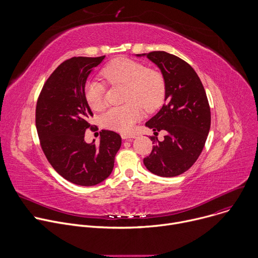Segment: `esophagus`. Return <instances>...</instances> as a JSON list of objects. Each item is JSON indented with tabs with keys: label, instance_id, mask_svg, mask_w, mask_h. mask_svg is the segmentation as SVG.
<instances>
[{
	"label": "esophagus",
	"instance_id": "esophagus-1",
	"mask_svg": "<svg viewBox=\"0 0 258 258\" xmlns=\"http://www.w3.org/2000/svg\"><path fill=\"white\" fill-rule=\"evenodd\" d=\"M121 138L123 140H128V139H135L136 135L135 134H126V133H122L121 134Z\"/></svg>",
	"mask_w": 258,
	"mask_h": 258
}]
</instances>
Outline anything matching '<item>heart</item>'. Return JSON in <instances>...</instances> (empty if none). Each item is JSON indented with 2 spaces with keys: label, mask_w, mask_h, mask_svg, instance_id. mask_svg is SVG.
<instances>
[{
  "label": "heart",
  "mask_w": 258,
  "mask_h": 258,
  "mask_svg": "<svg viewBox=\"0 0 258 258\" xmlns=\"http://www.w3.org/2000/svg\"><path fill=\"white\" fill-rule=\"evenodd\" d=\"M102 76L112 85H126L123 106L112 107L103 114L104 126L118 132H128L143 116V107L153 111L163 102L165 82L161 73L147 68L143 63L127 59L115 58L102 70ZM105 86L97 80L89 81L84 89V96L93 110L104 107Z\"/></svg>",
  "instance_id": "heart-1"
}]
</instances>
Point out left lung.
Returning <instances> with one entry per match:
<instances>
[{"instance_id": "obj_1", "label": "left lung", "mask_w": 258, "mask_h": 258, "mask_svg": "<svg viewBox=\"0 0 258 258\" xmlns=\"http://www.w3.org/2000/svg\"><path fill=\"white\" fill-rule=\"evenodd\" d=\"M136 56L156 64L165 82V103L146 126L154 135L162 130L167 134L162 142L150 137L155 145L144 164L159 176L179 175L196 162L209 133L211 116L204 87L192 66L172 54L155 51Z\"/></svg>"}]
</instances>
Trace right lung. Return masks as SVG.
<instances>
[{"instance_id":"1","label":"right lung","mask_w":258,"mask_h":258,"mask_svg":"<svg viewBox=\"0 0 258 258\" xmlns=\"http://www.w3.org/2000/svg\"><path fill=\"white\" fill-rule=\"evenodd\" d=\"M105 56L73 57L61 63L45 83L35 109L42 149L53 168L79 186H95L112 172L121 138L100 132V143L88 144L86 131L93 112L84 89L90 73Z\"/></svg>"}]
</instances>
